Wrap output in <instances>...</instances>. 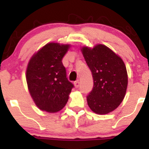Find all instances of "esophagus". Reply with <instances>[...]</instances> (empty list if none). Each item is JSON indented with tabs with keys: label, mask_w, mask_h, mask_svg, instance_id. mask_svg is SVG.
Listing matches in <instances>:
<instances>
[{
	"label": "esophagus",
	"mask_w": 149,
	"mask_h": 149,
	"mask_svg": "<svg viewBox=\"0 0 149 149\" xmlns=\"http://www.w3.org/2000/svg\"><path fill=\"white\" fill-rule=\"evenodd\" d=\"M74 85H75V86H76V88L78 87L79 85H80V82H79L78 80H76V81H75V82H74Z\"/></svg>",
	"instance_id": "1"
}]
</instances>
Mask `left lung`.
Returning a JSON list of instances; mask_svg holds the SVG:
<instances>
[{"label":"left lung","instance_id":"8db88e82","mask_svg":"<svg viewBox=\"0 0 149 149\" xmlns=\"http://www.w3.org/2000/svg\"><path fill=\"white\" fill-rule=\"evenodd\" d=\"M82 52L93 79V87L86 96L88 107L95 113H109L125 97L128 84L126 66L105 45H97L93 49L84 47Z\"/></svg>","mask_w":149,"mask_h":149}]
</instances>
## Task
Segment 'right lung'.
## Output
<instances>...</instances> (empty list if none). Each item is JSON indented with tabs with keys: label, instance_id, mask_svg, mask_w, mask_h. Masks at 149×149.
I'll list each match as a JSON object with an SVG mask.
<instances>
[{
	"label": "right lung",
	"instance_id": "right-lung-1",
	"mask_svg": "<svg viewBox=\"0 0 149 149\" xmlns=\"http://www.w3.org/2000/svg\"><path fill=\"white\" fill-rule=\"evenodd\" d=\"M69 48V45L49 43L34 54L28 64V88L35 104L41 110L49 113L61 110L74 87L67 78L62 62Z\"/></svg>",
	"mask_w": 149,
	"mask_h": 149
}]
</instances>
